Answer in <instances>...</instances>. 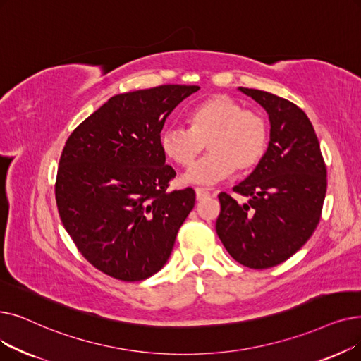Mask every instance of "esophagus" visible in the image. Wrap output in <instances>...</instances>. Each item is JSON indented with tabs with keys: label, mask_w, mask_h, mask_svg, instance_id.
Listing matches in <instances>:
<instances>
[{
	"label": "esophagus",
	"mask_w": 361,
	"mask_h": 361,
	"mask_svg": "<svg viewBox=\"0 0 361 361\" xmlns=\"http://www.w3.org/2000/svg\"><path fill=\"white\" fill-rule=\"evenodd\" d=\"M209 196H211V193L207 189H202V187H197V189H196V199L197 200H203V199H207Z\"/></svg>",
	"instance_id": "34e87169"
}]
</instances>
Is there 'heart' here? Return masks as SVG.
Masks as SVG:
<instances>
[{
  "mask_svg": "<svg viewBox=\"0 0 361 361\" xmlns=\"http://www.w3.org/2000/svg\"><path fill=\"white\" fill-rule=\"evenodd\" d=\"M190 128L169 125L161 134V147L171 161L190 166L207 143L209 154L185 172L189 184L214 185L234 169H252L269 145V123L257 111H247L224 94L196 104L189 114Z\"/></svg>",
  "mask_w": 361,
  "mask_h": 361,
  "instance_id": "heart-1",
  "label": "heart"
}]
</instances>
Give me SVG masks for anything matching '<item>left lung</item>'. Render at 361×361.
I'll list each match as a JSON object with an SVG mask.
<instances>
[{
    "mask_svg": "<svg viewBox=\"0 0 361 361\" xmlns=\"http://www.w3.org/2000/svg\"><path fill=\"white\" fill-rule=\"evenodd\" d=\"M264 107L270 142L262 159L234 192L219 193L215 230L227 252L245 267L262 270L290 258L314 233L326 196V165L308 116L271 92L239 87Z\"/></svg>",
    "mask_w": 361,
    "mask_h": 361,
    "instance_id": "obj_1",
    "label": "left lung"
}]
</instances>
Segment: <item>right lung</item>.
Here are the masks:
<instances>
[{
  "label": "right lung",
  "mask_w": 361,
  "mask_h": 361,
  "mask_svg": "<svg viewBox=\"0 0 361 361\" xmlns=\"http://www.w3.org/2000/svg\"><path fill=\"white\" fill-rule=\"evenodd\" d=\"M200 87L161 85L109 99L78 127L60 156L56 202L81 254L107 276L140 281L158 273L195 207L193 189L168 192L161 131Z\"/></svg>",
  "instance_id": "right-lung-1"
}]
</instances>
